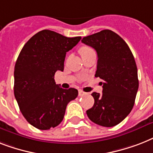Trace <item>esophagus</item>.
<instances>
[{"label": "esophagus", "mask_w": 153, "mask_h": 153, "mask_svg": "<svg viewBox=\"0 0 153 153\" xmlns=\"http://www.w3.org/2000/svg\"><path fill=\"white\" fill-rule=\"evenodd\" d=\"M85 94H86V93H85V92L82 91V90H79V97L85 96Z\"/></svg>", "instance_id": "esophagus-1"}]
</instances>
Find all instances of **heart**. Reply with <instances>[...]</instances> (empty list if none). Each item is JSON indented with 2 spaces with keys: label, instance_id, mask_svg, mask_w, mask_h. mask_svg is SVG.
<instances>
[{
  "label": "heart",
  "instance_id": "obj_1",
  "mask_svg": "<svg viewBox=\"0 0 153 153\" xmlns=\"http://www.w3.org/2000/svg\"><path fill=\"white\" fill-rule=\"evenodd\" d=\"M90 50H93V49L90 48H89V47H84V48H82V49H81V53H87V52H89V51H90Z\"/></svg>",
  "mask_w": 153,
  "mask_h": 153
}]
</instances>
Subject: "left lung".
Listing matches in <instances>:
<instances>
[{"label":"left lung","mask_w":153,"mask_h":153,"mask_svg":"<svg viewBox=\"0 0 153 153\" xmlns=\"http://www.w3.org/2000/svg\"><path fill=\"white\" fill-rule=\"evenodd\" d=\"M84 44L97 53L95 77L103 85L102 94L94 92V105L86 111L94 123L111 127L121 123L132 110L138 89L137 68L128 45L110 30L84 37Z\"/></svg>","instance_id":"obj_1"}]
</instances>
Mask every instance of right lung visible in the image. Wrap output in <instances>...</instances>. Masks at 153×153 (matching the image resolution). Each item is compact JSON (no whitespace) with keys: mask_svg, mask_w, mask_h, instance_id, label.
<instances>
[{"mask_svg":"<svg viewBox=\"0 0 153 153\" xmlns=\"http://www.w3.org/2000/svg\"><path fill=\"white\" fill-rule=\"evenodd\" d=\"M81 38L43 30L24 45L17 58L15 97L25 119L36 128L45 130L58 126L68 103L78 97L76 89L56 85L54 74L64 71L66 53Z\"/></svg>","mask_w":153,"mask_h":153,"instance_id":"right-lung-1","label":"right lung"}]
</instances>
